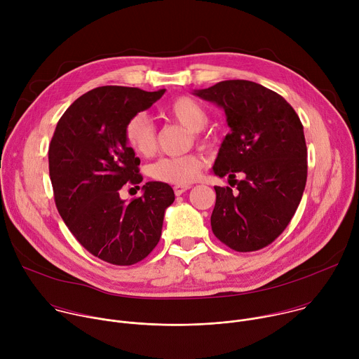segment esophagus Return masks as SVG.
I'll use <instances>...</instances> for the list:
<instances>
[{
  "label": "esophagus",
  "instance_id": "esophagus-1",
  "mask_svg": "<svg viewBox=\"0 0 359 359\" xmlns=\"http://www.w3.org/2000/svg\"><path fill=\"white\" fill-rule=\"evenodd\" d=\"M190 187H191L190 184H176V186L173 187V190H175V194H176V196H180V194H183L184 191H187Z\"/></svg>",
  "mask_w": 359,
  "mask_h": 359
}]
</instances>
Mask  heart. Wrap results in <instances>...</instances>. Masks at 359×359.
<instances>
[{
    "instance_id": "heart-1",
    "label": "heart",
    "mask_w": 359,
    "mask_h": 359,
    "mask_svg": "<svg viewBox=\"0 0 359 359\" xmlns=\"http://www.w3.org/2000/svg\"><path fill=\"white\" fill-rule=\"evenodd\" d=\"M165 112L170 119L187 128L198 143L209 144L208 137L201 133L209 122V115L197 100L190 96H180L172 102ZM123 135L128 146L140 156H150L156 150V128L144 114L130 116L125 125ZM203 165L204 162L200 155L187 153L183 156L163 158L158 161L150 166L149 175L159 182L189 184L198 177Z\"/></svg>"
}]
</instances>
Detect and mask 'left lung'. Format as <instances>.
<instances>
[{"label": "left lung", "mask_w": 359, "mask_h": 359, "mask_svg": "<svg viewBox=\"0 0 359 359\" xmlns=\"http://www.w3.org/2000/svg\"><path fill=\"white\" fill-rule=\"evenodd\" d=\"M194 95L223 108L231 132L213 172L238 191L216 186L215 236L241 252L271 244L291 222L306 182L302 123L277 92L251 81H222ZM240 172L243 181H234Z\"/></svg>", "instance_id": "1"}]
</instances>
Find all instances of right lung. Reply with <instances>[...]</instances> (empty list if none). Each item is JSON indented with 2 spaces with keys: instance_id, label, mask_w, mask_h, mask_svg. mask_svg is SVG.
Segmentation results:
<instances>
[{
  "instance_id": "1",
  "label": "right lung",
  "mask_w": 359,
  "mask_h": 359,
  "mask_svg": "<svg viewBox=\"0 0 359 359\" xmlns=\"http://www.w3.org/2000/svg\"><path fill=\"white\" fill-rule=\"evenodd\" d=\"M165 90L95 88L65 111L49 144V177L62 220L81 245L115 266L147 257L161 240L165 210L175 201L173 189L162 182H147L143 194L130 201L119 196L125 184L143 180L140 161L125 140V125Z\"/></svg>"
}]
</instances>
